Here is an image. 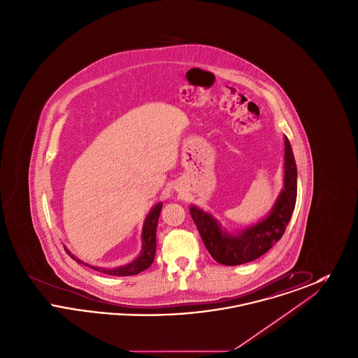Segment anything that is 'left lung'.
<instances>
[{
  "label": "left lung",
  "mask_w": 358,
  "mask_h": 358,
  "mask_svg": "<svg viewBox=\"0 0 358 358\" xmlns=\"http://www.w3.org/2000/svg\"><path fill=\"white\" fill-rule=\"evenodd\" d=\"M296 164L285 138V189L271 213L238 235L224 232L209 213L190 206V215L210 256L224 266H238L264 255L283 236L296 201Z\"/></svg>",
  "instance_id": "obj_1"
}]
</instances>
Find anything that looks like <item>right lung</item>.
<instances>
[{
    "mask_svg": "<svg viewBox=\"0 0 358 358\" xmlns=\"http://www.w3.org/2000/svg\"><path fill=\"white\" fill-rule=\"evenodd\" d=\"M162 209V204L155 205L153 209L150 210V213L148 215L145 224H143V229H142V251L141 255L136 257L134 262L122 266L118 268H99V267H92V266H87L82 260L76 259L75 256L71 255L67 250V254L71 255L72 259H75L78 263L85 264L87 267L99 271V273H107V275H115V276H130V275H136V273L145 271L146 268H149L153 263L154 256H155V234H157V224H158V219H159V213Z\"/></svg>",
    "mask_w": 358,
    "mask_h": 358,
    "instance_id": "obj_1",
    "label": "right lung"
}]
</instances>
